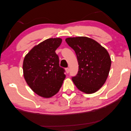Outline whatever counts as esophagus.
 Instances as JSON below:
<instances>
[{
    "instance_id": "esophagus-1",
    "label": "esophagus",
    "mask_w": 131,
    "mask_h": 131,
    "mask_svg": "<svg viewBox=\"0 0 131 131\" xmlns=\"http://www.w3.org/2000/svg\"><path fill=\"white\" fill-rule=\"evenodd\" d=\"M66 73H67V74H68V73H69V68H66Z\"/></svg>"
}]
</instances>
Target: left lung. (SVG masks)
<instances>
[{
  "label": "left lung",
  "instance_id": "obj_1",
  "mask_svg": "<svg viewBox=\"0 0 131 131\" xmlns=\"http://www.w3.org/2000/svg\"><path fill=\"white\" fill-rule=\"evenodd\" d=\"M66 41L75 50L79 64L78 72L72 78L73 82L82 92L95 93L108 77L112 62L108 52L97 41L87 37H68Z\"/></svg>",
  "mask_w": 131,
  "mask_h": 131
}]
</instances>
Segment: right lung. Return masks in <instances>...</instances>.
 Segmentation results:
<instances>
[{"label": "right lung", "mask_w": 131, "mask_h": 131, "mask_svg": "<svg viewBox=\"0 0 131 131\" xmlns=\"http://www.w3.org/2000/svg\"><path fill=\"white\" fill-rule=\"evenodd\" d=\"M60 38H50L35 45L25 56L23 72L27 84L40 97L50 98L59 92L66 75L59 66L56 50Z\"/></svg>", "instance_id": "right-lung-1"}]
</instances>
